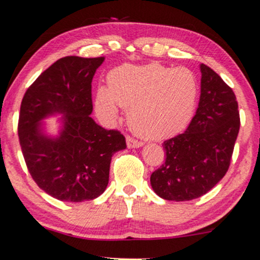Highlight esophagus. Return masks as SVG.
I'll return each mask as SVG.
<instances>
[{
  "mask_svg": "<svg viewBox=\"0 0 260 260\" xmlns=\"http://www.w3.org/2000/svg\"><path fill=\"white\" fill-rule=\"evenodd\" d=\"M126 141H127L128 149H138V147L143 146V143H141V141H138V140L133 139V138H131V137H127Z\"/></svg>",
  "mask_w": 260,
  "mask_h": 260,
  "instance_id": "1",
  "label": "esophagus"
}]
</instances>
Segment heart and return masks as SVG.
I'll return each instance as SVG.
<instances>
[{"label":"heart","mask_w":260,"mask_h":260,"mask_svg":"<svg viewBox=\"0 0 260 260\" xmlns=\"http://www.w3.org/2000/svg\"><path fill=\"white\" fill-rule=\"evenodd\" d=\"M198 93V80L188 68L123 64L108 74V87L97 88L94 108L109 122L119 117L120 107L128 108V122L134 132L146 139L162 140L187 127Z\"/></svg>","instance_id":"obj_1"}]
</instances>
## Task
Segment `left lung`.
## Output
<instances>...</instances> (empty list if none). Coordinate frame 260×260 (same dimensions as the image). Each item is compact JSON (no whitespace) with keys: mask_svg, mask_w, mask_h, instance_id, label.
Returning <instances> with one entry per match:
<instances>
[{"mask_svg":"<svg viewBox=\"0 0 260 260\" xmlns=\"http://www.w3.org/2000/svg\"><path fill=\"white\" fill-rule=\"evenodd\" d=\"M198 109L185 133L166 140L167 158L151 174V187L166 200L186 202L212 189L228 172L240 128L234 92L206 64H200Z\"/></svg>","mask_w":260,"mask_h":260,"instance_id":"obj_1","label":"left lung"}]
</instances>
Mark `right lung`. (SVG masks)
Instances as JSON below:
<instances>
[{"label": "right lung", "mask_w": 260, "mask_h": 260, "mask_svg": "<svg viewBox=\"0 0 260 260\" xmlns=\"http://www.w3.org/2000/svg\"><path fill=\"white\" fill-rule=\"evenodd\" d=\"M104 57L66 56L52 63L26 91L19 116L21 151L38 187L62 202L92 200L109 182L111 157L126 149L119 131L101 127L92 113L91 83ZM61 114L56 136L42 121Z\"/></svg>", "instance_id": "right-lung-1"}]
</instances>
